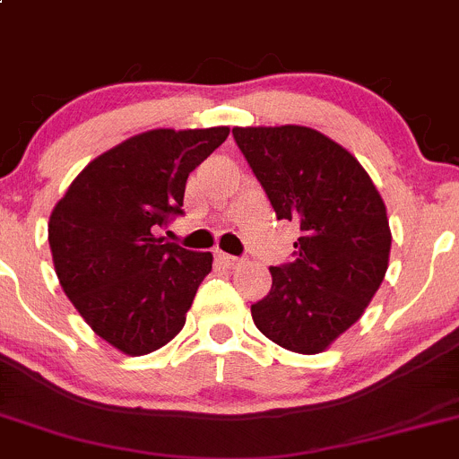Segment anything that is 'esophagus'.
<instances>
[{"label": "esophagus", "instance_id": "esophagus-1", "mask_svg": "<svg viewBox=\"0 0 459 459\" xmlns=\"http://www.w3.org/2000/svg\"><path fill=\"white\" fill-rule=\"evenodd\" d=\"M217 259H220L221 264H224V266H229V268H235V266H239V264H242V259L239 257H233V255H229V253H217Z\"/></svg>", "mask_w": 459, "mask_h": 459}]
</instances>
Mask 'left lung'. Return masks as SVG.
<instances>
[{
    "label": "left lung",
    "mask_w": 459,
    "mask_h": 459,
    "mask_svg": "<svg viewBox=\"0 0 459 459\" xmlns=\"http://www.w3.org/2000/svg\"><path fill=\"white\" fill-rule=\"evenodd\" d=\"M233 136L277 220L301 229L292 262L270 268L273 288L250 306L253 321L273 343L318 354L383 283L392 248L385 202L360 162L316 129L235 127Z\"/></svg>",
    "instance_id": "1"
}]
</instances>
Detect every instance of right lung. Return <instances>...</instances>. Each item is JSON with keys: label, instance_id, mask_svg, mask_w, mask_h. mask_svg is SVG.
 I'll use <instances>...</instances> for the list:
<instances>
[{"label": "right lung", "instance_id": "right-lung-1", "mask_svg": "<svg viewBox=\"0 0 459 459\" xmlns=\"http://www.w3.org/2000/svg\"><path fill=\"white\" fill-rule=\"evenodd\" d=\"M229 127L152 129L91 160L48 224L56 277L85 323L129 356L167 345L213 255L156 238L182 215L189 173Z\"/></svg>", "mask_w": 459, "mask_h": 459}]
</instances>
